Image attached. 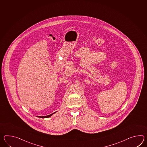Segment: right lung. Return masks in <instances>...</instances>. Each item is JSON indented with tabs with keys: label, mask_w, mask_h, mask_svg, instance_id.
<instances>
[{
	"label": "right lung",
	"mask_w": 147,
	"mask_h": 147,
	"mask_svg": "<svg viewBox=\"0 0 147 147\" xmlns=\"http://www.w3.org/2000/svg\"><path fill=\"white\" fill-rule=\"evenodd\" d=\"M55 112L53 113L52 114H49V115H46V116H39V117H40V118H47V117H51V116L53 114H54Z\"/></svg>",
	"instance_id": "obj_1"
}]
</instances>
